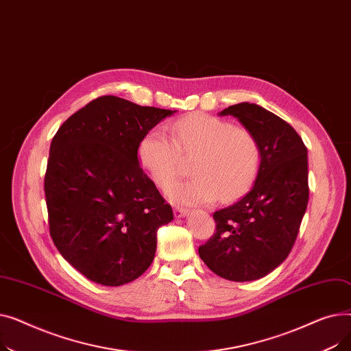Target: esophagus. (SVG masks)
Returning a JSON list of instances; mask_svg holds the SVG:
<instances>
[{
	"instance_id": "esophagus-1",
	"label": "esophagus",
	"mask_w": 351,
	"mask_h": 351,
	"mask_svg": "<svg viewBox=\"0 0 351 351\" xmlns=\"http://www.w3.org/2000/svg\"><path fill=\"white\" fill-rule=\"evenodd\" d=\"M173 213H175V217H183V216H186L188 215V209H185V208H180V206H176L175 209H173Z\"/></svg>"
}]
</instances>
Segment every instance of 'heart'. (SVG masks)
Wrapping results in <instances>:
<instances>
[{"mask_svg":"<svg viewBox=\"0 0 351 351\" xmlns=\"http://www.w3.org/2000/svg\"><path fill=\"white\" fill-rule=\"evenodd\" d=\"M172 138L162 129L147 131L138 145V159L156 185L166 191L179 178L182 156L192 158L191 179L169 191L182 205H206L242 196L257 178L262 147L247 128L195 112L176 119Z\"/></svg>","mask_w":351,"mask_h":351,"instance_id":"b5f03b06","label":"heart"}]
</instances>
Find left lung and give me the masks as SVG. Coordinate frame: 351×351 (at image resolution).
<instances>
[{"label":"left lung","mask_w":351,"mask_h":351,"mask_svg":"<svg viewBox=\"0 0 351 351\" xmlns=\"http://www.w3.org/2000/svg\"><path fill=\"white\" fill-rule=\"evenodd\" d=\"M220 115L256 135L262 165L250 192L213 213L216 232L199 256L220 278L252 282L280 266L296 242L308 202L307 147L293 126L256 104H236Z\"/></svg>","instance_id":"1"}]
</instances>
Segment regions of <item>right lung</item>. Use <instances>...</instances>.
Wrapping results in <instances>:
<instances>
[{
  "instance_id": "obj_1",
  "label": "right lung",
  "mask_w": 351,
  "mask_h": 351,
  "mask_svg": "<svg viewBox=\"0 0 351 351\" xmlns=\"http://www.w3.org/2000/svg\"><path fill=\"white\" fill-rule=\"evenodd\" d=\"M175 112L105 95L52 138L44 180L49 234L86 279L126 285L154 262L156 232L173 212L139 166L138 145Z\"/></svg>"
}]
</instances>
